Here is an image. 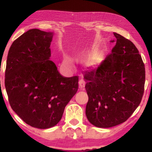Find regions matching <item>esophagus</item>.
I'll return each instance as SVG.
<instances>
[{
	"mask_svg": "<svg viewBox=\"0 0 152 152\" xmlns=\"http://www.w3.org/2000/svg\"><path fill=\"white\" fill-rule=\"evenodd\" d=\"M79 86L80 88L81 89H83L84 88V86H85V82H84V80L82 78H81L79 80Z\"/></svg>",
	"mask_w": 152,
	"mask_h": 152,
	"instance_id": "obj_1",
	"label": "esophagus"
}]
</instances>
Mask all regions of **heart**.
<instances>
[{
    "instance_id": "b5f03b06",
    "label": "heart",
    "mask_w": 152,
    "mask_h": 152,
    "mask_svg": "<svg viewBox=\"0 0 152 152\" xmlns=\"http://www.w3.org/2000/svg\"><path fill=\"white\" fill-rule=\"evenodd\" d=\"M96 62H95V61H92V60L88 62V66L90 67H94L95 66H96Z\"/></svg>"
}]
</instances>
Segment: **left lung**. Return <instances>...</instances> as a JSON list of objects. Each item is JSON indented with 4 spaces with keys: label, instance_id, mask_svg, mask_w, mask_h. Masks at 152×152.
Masks as SVG:
<instances>
[{
    "label": "left lung",
    "instance_id": "left-lung-1",
    "mask_svg": "<svg viewBox=\"0 0 152 152\" xmlns=\"http://www.w3.org/2000/svg\"><path fill=\"white\" fill-rule=\"evenodd\" d=\"M113 34L116 44L111 53L96 68L84 72L86 117L101 128L126 121L140 105L145 85V66L137 48L122 35Z\"/></svg>",
    "mask_w": 152,
    "mask_h": 152
}]
</instances>
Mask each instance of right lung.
Instances as JSON below:
<instances>
[{
	"mask_svg": "<svg viewBox=\"0 0 152 152\" xmlns=\"http://www.w3.org/2000/svg\"><path fill=\"white\" fill-rule=\"evenodd\" d=\"M53 33L32 29L9 49L5 88L12 109L27 124L48 129L58 124L78 88V77L61 76L50 60Z\"/></svg>",
	"mask_w": 152,
	"mask_h": 152,
	"instance_id": "obj_1",
	"label": "right lung"
}]
</instances>
